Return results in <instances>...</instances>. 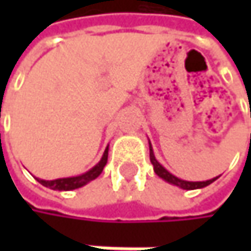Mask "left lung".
<instances>
[{"label": "left lung", "mask_w": 251, "mask_h": 251, "mask_svg": "<svg viewBox=\"0 0 251 251\" xmlns=\"http://www.w3.org/2000/svg\"><path fill=\"white\" fill-rule=\"evenodd\" d=\"M150 160H151V163H152V166H154V172H155V175L160 176L161 178H164L166 181H169V183H172V184H176V186H178V187H181V189H186V190H193V189H201V187H205V186H208V184H211L214 180H217L218 177H215V178H212V180H206V181H186V180H181V178H178V177H176L172 173H169L157 160H155V157H154V152H152V148H151V144H150Z\"/></svg>", "instance_id": "1"}]
</instances>
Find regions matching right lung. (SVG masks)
Wrapping results in <instances>:
<instances>
[{"label": "right lung", "mask_w": 251, "mask_h": 251, "mask_svg": "<svg viewBox=\"0 0 251 251\" xmlns=\"http://www.w3.org/2000/svg\"><path fill=\"white\" fill-rule=\"evenodd\" d=\"M107 154H109V148H106L100 163L96 167H93L90 172L84 173V175L76 176V177H67V178H56V180H39V178L37 180H39L40 184H43V186H46V187H49L52 190H74V189H78V187L87 184L88 181L94 180L96 177L101 175V172H103V169H104V166L107 163Z\"/></svg>", "instance_id": "right-lung-1"}]
</instances>
